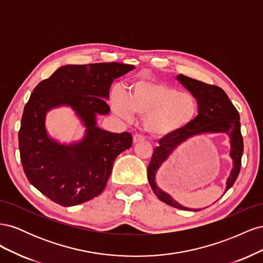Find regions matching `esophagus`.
<instances>
[{
    "instance_id": "1",
    "label": "esophagus",
    "mask_w": 263,
    "mask_h": 263,
    "mask_svg": "<svg viewBox=\"0 0 263 263\" xmlns=\"http://www.w3.org/2000/svg\"><path fill=\"white\" fill-rule=\"evenodd\" d=\"M144 140H145V137L142 136V135H140V134L134 135V137H133L134 144H138V142H141V141H144Z\"/></svg>"
}]
</instances>
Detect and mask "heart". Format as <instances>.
<instances>
[{
  "instance_id": "b5f03b06",
  "label": "heart",
  "mask_w": 263,
  "mask_h": 263,
  "mask_svg": "<svg viewBox=\"0 0 263 263\" xmlns=\"http://www.w3.org/2000/svg\"><path fill=\"white\" fill-rule=\"evenodd\" d=\"M114 112L124 118L132 113L144 115L146 132L163 137L181 130L192 122L198 109L197 99L192 93L160 80H140L134 83L125 97H112Z\"/></svg>"
}]
</instances>
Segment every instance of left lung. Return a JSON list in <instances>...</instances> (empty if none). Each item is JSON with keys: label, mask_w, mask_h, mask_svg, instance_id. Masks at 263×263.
Returning <instances> with one entry per match:
<instances>
[{"label": "left lung", "mask_w": 263, "mask_h": 263, "mask_svg": "<svg viewBox=\"0 0 263 263\" xmlns=\"http://www.w3.org/2000/svg\"><path fill=\"white\" fill-rule=\"evenodd\" d=\"M178 80L192 93L198 102V114L185 127L177 133L162 137L159 146L155 148L148 165V180L154 193L159 200L179 210H190L177 203L173 198L159 189L155 182L156 172L163 161L181 142L187 138L203 133H226L230 137L234 168L227 180L226 191L234 185L241 168L243 153V140L240 132L239 113L230 102L225 91L217 85H212L194 80L183 74L178 76ZM198 211V210H190Z\"/></svg>", "instance_id": "8db88e82"}]
</instances>
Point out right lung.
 Wrapping results in <instances>:
<instances>
[{"label": "right lung", "mask_w": 263, "mask_h": 263, "mask_svg": "<svg viewBox=\"0 0 263 263\" xmlns=\"http://www.w3.org/2000/svg\"><path fill=\"white\" fill-rule=\"evenodd\" d=\"M135 67L118 62L69 65L39 82L24 107L18 147L28 181L52 202L74 206L105 189L116 157L133 145L129 133L114 134L97 126L95 115L109 113V87ZM69 105L87 126L85 139L65 146L49 140L44 128L47 110Z\"/></svg>", "instance_id": "obj_1"}]
</instances>
